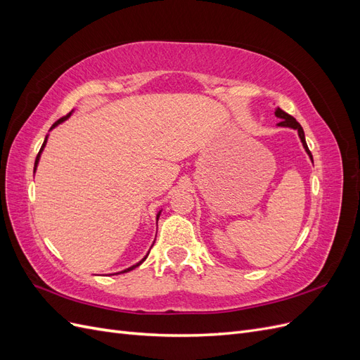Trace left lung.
<instances>
[{
  "label": "left lung",
  "mask_w": 360,
  "mask_h": 360,
  "mask_svg": "<svg viewBox=\"0 0 360 360\" xmlns=\"http://www.w3.org/2000/svg\"><path fill=\"white\" fill-rule=\"evenodd\" d=\"M275 115L278 117V118H281V122L278 123V126H281V127H290V129H294V130H297V134H299V138H300V141H302V146H303V148H304V151H307L308 153V156L311 158V160H312V155H311V151H309V148H308V144H307V139H304V132H303V129H302V126L296 122V118L294 117H291L290 114H287V112H284L281 110V108H276V111H275ZM312 163H314V160H312Z\"/></svg>",
  "instance_id": "8db88e82"
}]
</instances>
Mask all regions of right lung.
<instances>
[{"label": "right lung", "mask_w": 360, "mask_h": 360, "mask_svg": "<svg viewBox=\"0 0 360 360\" xmlns=\"http://www.w3.org/2000/svg\"><path fill=\"white\" fill-rule=\"evenodd\" d=\"M72 112H73V111H72ZM72 112H69V114H68L66 117H61V118L58 120V122H56V123H53V124H52V127H51V130H52L53 127H57V126H58L60 123H63V122H66V120H68V118H69V117L72 115ZM46 143H48V135H46L45 141H43V146H41V148H40V151H39V155H37V158H36V162H34V172H36V169H37V165H39V160H40V155H41V151H43V148H45ZM160 212H162V210H160ZM160 212L158 213V216H156V219H159V216H160ZM147 257H148V254H147V255H146V257H144L143 259H141V261H139V263H136V264H134V266H130L129 269H124L123 271H118V274H126V271H130V270H134L135 267H138V266H141V264H143V263H144V261H146V258H147ZM115 275H117V274H115Z\"/></svg>", "instance_id": "1"}]
</instances>
